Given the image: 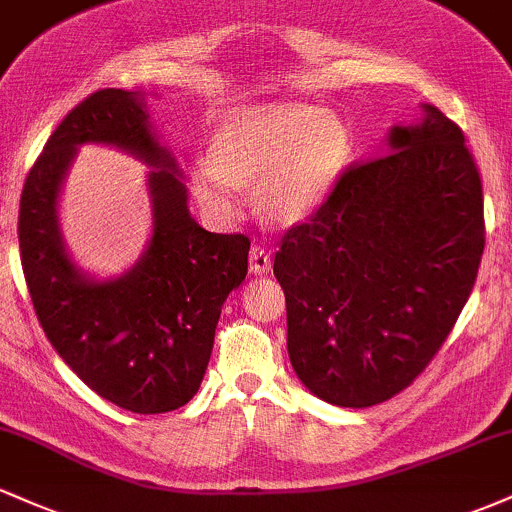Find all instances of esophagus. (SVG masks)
Returning a JSON list of instances; mask_svg holds the SVG:
<instances>
[{"instance_id":"obj_1","label":"esophagus","mask_w":512,"mask_h":512,"mask_svg":"<svg viewBox=\"0 0 512 512\" xmlns=\"http://www.w3.org/2000/svg\"><path fill=\"white\" fill-rule=\"evenodd\" d=\"M272 269V257H269L267 248L262 245H252L250 250V272L252 274H267Z\"/></svg>"}]
</instances>
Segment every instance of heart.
Masks as SVG:
<instances>
[{"instance_id": "heart-1", "label": "heart", "mask_w": 512, "mask_h": 512, "mask_svg": "<svg viewBox=\"0 0 512 512\" xmlns=\"http://www.w3.org/2000/svg\"><path fill=\"white\" fill-rule=\"evenodd\" d=\"M354 158V134L315 105L274 103L240 110L221 127L216 154L197 158L192 190L216 216H236L240 185L257 182V207L281 223L322 204Z\"/></svg>"}]
</instances>
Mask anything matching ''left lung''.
<instances>
[{"label": "left lung", "instance_id": "left-lung-1", "mask_svg": "<svg viewBox=\"0 0 512 512\" xmlns=\"http://www.w3.org/2000/svg\"><path fill=\"white\" fill-rule=\"evenodd\" d=\"M484 195L462 129L426 120L390 132V154L354 163L279 240L289 358L337 407L399 395L455 327L484 255Z\"/></svg>", "mask_w": 512, "mask_h": 512}]
</instances>
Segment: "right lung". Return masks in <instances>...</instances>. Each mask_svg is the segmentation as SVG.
Masks as SVG:
<instances>
[{
  "label": "right lung",
  "instance_id": "right-lung-1",
  "mask_svg": "<svg viewBox=\"0 0 512 512\" xmlns=\"http://www.w3.org/2000/svg\"><path fill=\"white\" fill-rule=\"evenodd\" d=\"M146 117L122 88H101L69 110L26 175L19 248L35 315L64 363L117 407L163 414L202 385L221 305L248 274L250 238L209 233L192 219L175 161ZM86 141L120 145L157 168L150 176L155 236L120 280L81 275L56 226L61 178Z\"/></svg>",
  "mask_w": 512,
  "mask_h": 512
}]
</instances>
